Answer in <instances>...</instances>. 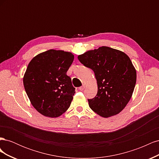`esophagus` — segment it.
<instances>
[{
	"label": "esophagus",
	"mask_w": 159,
	"mask_h": 159,
	"mask_svg": "<svg viewBox=\"0 0 159 159\" xmlns=\"http://www.w3.org/2000/svg\"><path fill=\"white\" fill-rule=\"evenodd\" d=\"M85 85L84 84L82 86H81V87L79 88V89H80V91H83V90L85 89Z\"/></svg>",
	"instance_id": "esophagus-1"
}]
</instances>
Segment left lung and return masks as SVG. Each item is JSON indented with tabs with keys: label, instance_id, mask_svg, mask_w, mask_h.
I'll list each match as a JSON object with an SVG mask.
<instances>
[{
	"label": "left lung",
	"instance_id": "1",
	"mask_svg": "<svg viewBox=\"0 0 159 159\" xmlns=\"http://www.w3.org/2000/svg\"><path fill=\"white\" fill-rule=\"evenodd\" d=\"M79 61L94 71L98 93L88 99L95 113L107 118L119 113L131 99L137 72L129 57L107 46L99 47L78 56Z\"/></svg>",
	"mask_w": 159,
	"mask_h": 159
}]
</instances>
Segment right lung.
<instances>
[{
    "label": "right lung",
    "instance_id": "add662e5",
    "mask_svg": "<svg viewBox=\"0 0 159 159\" xmlns=\"http://www.w3.org/2000/svg\"><path fill=\"white\" fill-rule=\"evenodd\" d=\"M74 59L71 52L49 50L30 61L23 84L32 105L45 117H57L70 107L75 88L66 72Z\"/></svg>",
    "mask_w": 159,
    "mask_h": 159
}]
</instances>
